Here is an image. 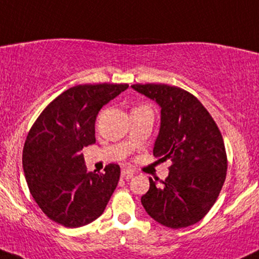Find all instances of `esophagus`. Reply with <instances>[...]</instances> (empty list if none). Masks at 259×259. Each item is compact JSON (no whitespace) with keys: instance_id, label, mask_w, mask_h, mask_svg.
I'll use <instances>...</instances> for the list:
<instances>
[{"instance_id":"34e87169","label":"esophagus","mask_w":259,"mask_h":259,"mask_svg":"<svg viewBox=\"0 0 259 259\" xmlns=\"http://www.w3.org/2000/svg\"><path fill=\"white\" fill-rule=\"evenodd\" d=\"M135 173H136L135 169L124 168V169H122V171H121V177H122L123 179H131Z\"/></svg>"}]
</instances>
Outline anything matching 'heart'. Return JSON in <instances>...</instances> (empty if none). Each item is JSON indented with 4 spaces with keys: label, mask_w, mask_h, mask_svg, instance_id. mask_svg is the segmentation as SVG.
<instances>
[{
    "label": "heart",
    "mask_w": 259,
    "mask_h": 259,
    "mask_svg": "<svg viewBox=\"0 0 259 259\" xmlns=\"http://www.w3.org/2000/svg\"><path fill=\"white\" fill-rule=\"evenodd\" d=\"M137 108H138V107H137Z\"/></svg>",
    "instance_id": "b5f03b06"
}]
</instances>
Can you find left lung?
<instances>
[{
    "instance_id": "8db88e82",
    "label": "left lung",
    "mask_w": 259,
    "mask_h": 259,
    "mask_svg": "<svg viewBox=\"0 0 259 259\" xmlns=\"http://www.w3.org/2000/svg\"><path fill=\"white\" fill-rule=\"evenodd\" d=\"M132 88L161 107L154 155L173 162L161 186L149 179L143 206L168 228L192 226L209 212L225 184L228 161L221 132L199 100L184 89L167 84Z\"/></svg>"
}]
</instances>
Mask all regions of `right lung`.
Wrapping results in <instances>:
<instances>
[{
  "label": "right lung",
  "mask_w": 259,
  "mask_h": 259,
  "mask_svg": "<svg viewBox=\"0 0 259 259\" xmlns=\"http://www.w3.org/2000/svg\"><path fill=\"white\" fill-rule=\"evenodd\" d=\"M128 84H85L68 89L47 105L32 124L22 150L27 186L50 220L68 228L89 225L103 213L120 179L119 164L104 173L86 171L84 146L95 144V121L104 104Z\"/></svg>",
  "instance_id": "1"
}]
</instances>
